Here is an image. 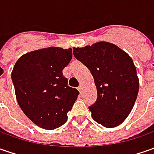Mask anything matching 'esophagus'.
<instances>
[{
  "label": "esophagus",
  "instance_id": "obj_1",
  "mask_svg": "<svg viewBox=\"0 0 154 154\" xmlns=\"http://www.w3.org/2000/svg\"><path fill=\"white\" fill-rule=\"evenodd\" d=\"M78 90H79L80 92H81V91H82V86H79V87H78Z\"/></svg>",
  "mask_w": 154,
  "mask_h": 154
}]
</instances>
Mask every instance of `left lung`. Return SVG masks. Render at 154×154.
<instances>
[{"instance_id": "left-lung-1", "label": "left lung", "mask_w": 154, "mask_h": 154, "mask_svg": "<svg viewBox=\"0 0 154 154\" xmlns=\"http://www.w3.org/2000/svg\"><path fill=\"white\" fill-rule=\"evenodd\" d=\"M73 53L94 78L98 98L88 107L93 120L103 127L118 126L131 112L138 95L139 79L133 60L107 42L74 48Z\"/></svg>"}]
</instances>
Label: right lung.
I'll return each mask as SVG.
<instances>
[{"label": "right lung", "instance_id": "obj_1", "mask_svg": "<svg viewBox=\"0 0 154 154\" xmlns=\"http://www.w3.org/2000/svg\"><path fill=\"white\" fill-rule=\"evenodd\" d=\"M71 59V49L51 47L22 56L14 67L12 81L18 103L30 120L45 129L64 124L80 94L62 74Z\"/></svg>", "mask_w": 154, "mask_h": 154}]
</instances>
